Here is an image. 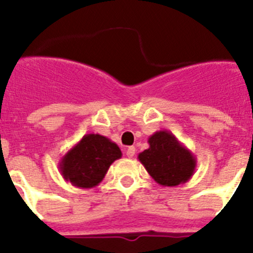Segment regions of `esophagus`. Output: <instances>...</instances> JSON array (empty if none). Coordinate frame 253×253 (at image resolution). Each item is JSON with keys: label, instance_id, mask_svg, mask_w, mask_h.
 I'll use <instances>...</instances> for the list:
<instances>
[{"label": "esophagus", "instance_id": "34e87169", "mask_svg": "<svg viewBox=\"0 0 253 253\" xmlns=\"http://www.w3.org/2000/svg\"><path fill=\"white\" fill-rule=\"evenodd\" d=\"M135 154V147H129L128 149H126V156H128L129 158H131Z\"/></svg>", "mask_w": 253, "mask_h": 253}]
</instances>
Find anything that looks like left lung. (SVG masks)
Masks as SVG:
<instances>
[{
	"instance_id": "left-lung-1",
	"label": "left lung",
	"mask_w": 253,
	"mask_h": 253,
	"mask_svg": "<svg viewBox=\"0 0 253 253\" xmlns=\"http://www.w3.org/2000/svg\"><path fill=\"white\" fill-rule=\"evenodd\" d=\"M148 144L138 160L157 184L172 187L191 178L196 169L195 156L171 131H156L148 138Z\"/></svg>"
}]
</instances>
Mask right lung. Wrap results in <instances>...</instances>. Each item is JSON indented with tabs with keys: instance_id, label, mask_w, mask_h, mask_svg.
<instances>
[{
	"instance_id": "obj_1",
	"label": "right lung",
	"mask_w": 253,
	"mask_h": 253,
	"mask_svg": "<svg viewBox=\"0 0 253 253\" xmlns=\"http://www.w3.org/2000/svg\"><path fill=\"white\" fill-rule=\"evenodd\" d=\"M122 158L118 144L100 134H86L60 158L63 178L80 189H91L104 180L114 161Z\"/></svg>"
}]
</instances>
